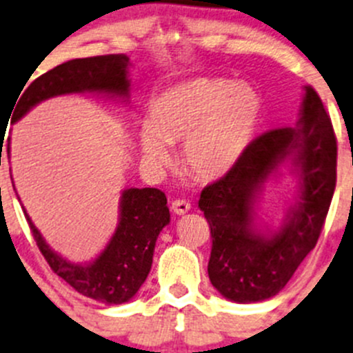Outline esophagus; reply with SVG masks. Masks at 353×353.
Returning <instances> with one entry per match:
<instances>
[{
	"label": "esophagus",
	"instance_id": "1",
	"mask_svg": "<svg viewBox=\"0 0 353 353\" xmlns=\"http://www.w3.org/2000/svg\"><path fill=\"white\" fill-rule=\"evenodd\" d=\"M170 208H172V212L176 213V215H184V213L190 212L191 205L186 201V199H174Z\"/></svg>",
	"mask_w": 353,
	"mask_h": 353
}]
</instances>
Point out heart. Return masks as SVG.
I'll return each mask as SVG.
<instances>
[{
    "label": "heart",
    "mask_w": 353,
    "mask_h": 353,
    "mask_svg": "<svg viewBox=\"0 0 353 353\" xmlns=\"http://www.w3.org/2000/svg\"><path fill=\"white\" fill-rule=\"evenodd\" d=\"M259 119V99L245 85L222 78H194L150 102L140 148L148 165L172 163L167 145L183 143L184 169L196 179L229 174L248 150Z\"/></svg>",
    "instance_id": "obj_1"
}]
</instances>
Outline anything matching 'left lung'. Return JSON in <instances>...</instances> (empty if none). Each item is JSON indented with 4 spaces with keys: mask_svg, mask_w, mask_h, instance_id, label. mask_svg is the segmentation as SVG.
I'll use <instances>...</instances> for the list:
<instances>
[{
    "mask_svg": "<svg viewBox=\"0 0 353 353\" xmlns=\"http://www.w3.org/2000/svg\"><path fill=\"white\" fill-rule=\"evenodd\" d=\"M282 163L298 174V201L279 231L261 233L254 225L255 199ZM334 186L336 138L318 92L309 85L294 128L270 130L252 140L237 165L201 191L198 206L212 234V285L239 304L279 294L318 243Z\"/></svg>",
    "mask_w": 353,
    "mask_h": 353,
    "instance_id": "obj_1",
    "label": "left lung"
}]
</instances>
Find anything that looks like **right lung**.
<instances>
[{
  "mask_svg": "<svg viewBox=\"0 0 353 353\" xmlns=\"http://www.w3.org/2000/svg\"><path fill=\"white\" fill-rule=\"evenodd\" d=\"M128 65L130 58L126 54H108L71 59L52 68L35 78L27 90L20 92L22 95L13 105L15 110L10 121L17 123L39 102L56 95L95 92L128 99ZM6 152L10 159V145ZM119 212L117 229L104 251L92 263L78 265L49 248L23 210L32 236L52 272L81 295L104 304H123L140 290L150 273L157 237L170 222L167 198L157 188L124 190Z\"/></svg>",
  "mask_w": 353,
  "mask_h": 353,
  "instance_id": "1",
  "label": "right lung"
}]
</instances>
